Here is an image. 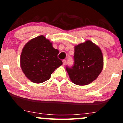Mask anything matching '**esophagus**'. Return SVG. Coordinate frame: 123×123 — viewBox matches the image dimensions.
Wrapping results in <instances>:
<instances>
[{"mask_svg":"<svg viewBox=\"0 0 123 123\" xmlns=\"http://www.w3.org/2000/svg\"><path fill=\"white\" fill-rule=\"evenodd\" d=\"M62 62H63V65H65V64H66V60H65V59H64V60H63Z\"/></svg>","mask_w":123,"mask_h":123,"instance_id":"1","label":"esophagus"}]
</instances>
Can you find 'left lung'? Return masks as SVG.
<instances>
[{
    "label": "left lung",
    "instance_id": "8db88e82",
    "mask_svg": "<svg viewBox=\"0 0 123 123\" xmlns=\"http://www.w3.org/2000/svg\"><path fill=\"white\" fill-rule=\"evenodd\" d=\"M74 64L66 67L70 80L74 84L85 85L95 80L103 68V56L101 49L92 41L75 46Z\"/></svg>",
    "mask_w": 123,
    "mask_h": 123
}]
</instances>
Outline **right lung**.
I'll list each match as a JSON object with an SVG mask.
<instances>
[{"label":"right lung","mask_w":123,"mask_h":123,"mask_svg":"<svg viewBox=\"0 0 123 123\" xmlns=\"http://www.w3.org/2000/svg\"><path fill=\"white\" fill-rule=\"evenodd\" d=\"M59 51L43 35L32 39L23 48L20 67L26 77L34 83H42L62 64L58 58Z\"/></svg>","instance_id":"add662e5"}]
</instances>
